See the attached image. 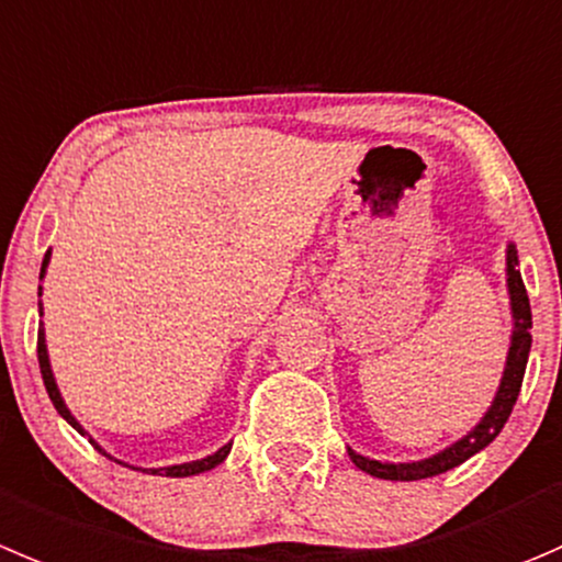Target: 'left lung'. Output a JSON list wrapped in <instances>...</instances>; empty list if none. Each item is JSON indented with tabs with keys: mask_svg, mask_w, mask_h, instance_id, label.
Returning a JSON list of instances; mask_svg holds the SVG:
<instances>
[{
	"mask_svg": "<svg viewBox=\"0 0 562 562\" xmlns=\"http://www.w3.org/2000/svg\"><path fill=\"white\" fill-rule=\"evenodd\" d=\"M505 277H508V299H510V321H514V331H510L508 357H505V370H503V379H499L497 395H494L492 406L486 408L481 423H477L472 431H467L461 439H456L453 445H448V448L439 450V453L419 461H375L370 459V456H362L353 448H348V459L353 461V467H359V470L368 472V475L373 477H384V481H423V477L442 475V472L464 464L467 459L481 453L483 448H488V445L499 437L503 426L508 423L510 412H514L516 397H519L527 357H530V346H532L530 299H527L525 282H521L516 244H508V249H505Z\"/></svg>",
	"mask_w": 562,
	"mask_h": 562,
	"instance_id": "1",
	"label": "left lung"
}]
</instances>
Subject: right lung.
Here are the masks:
<instances>
[{
    "label": "right lung",
    "instance_id": "1",
    "mask_svg": "<svg viewBox=\"0 0 562 562\" xmlns=\"http://www.w3.org/2000/svg\"><path fill=\"white\" fill-rule=\"evenodd\" d=\"M48 260H52V249H48V252H46V258H43V266H41V280H43V277H46ZM37 296H43V288H37ZM37 310H41V315H43V302H37ZM37 362H41L43 384H46V392H48V397H52L54 408H57V412H59V417H63L65 423H68V426H74L76 431L81 434V437H90V434L85 431V426H81L79 419H76L74 414H70V408L65 406L63 395H59V386H57V381H54V373H52V362H48V348H46V329H43V324H41V329H37ZM90 442L95 445V450H98V453H103V456H106V459L117 461V464H123V467H131V464H125V461H120V459H114V456H109L106 450H103L101 445H98L95 439H92V437H90ZM231 448H233V442H227V445H222V448L216 450V453L205 456V459H200V461H187V464H172V467H154V470H143V467H131V470H143V472H148V475H161V477H192V475H200V472H209V470H214L216 464H222V461L227 459V453H231Z\"/></svg>",
    "mask_w": 562,
    "mask_h": 562
}]
</instances>
